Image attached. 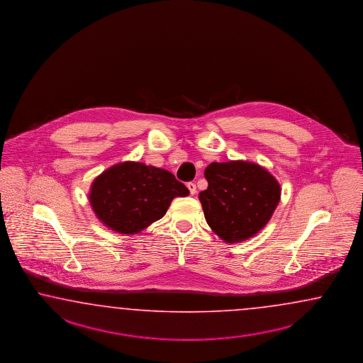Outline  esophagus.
<instances>
[{"instance_id":"obj_1","label":"esophagus","mask_w":363,"mask_h":363,"mask_svg":"<svg viewBox=\"0 0 363 363\" xmlns=\"http://www.w3.org/2000/svg\"><path fill=\"white\" fill-rule=\"evenodd\" d=\"M187 189H189V191H190L191 195H194L196 193V185H195L194 182H189L187 184Z\"/></svg>"}]
</instances>
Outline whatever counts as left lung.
<instances>
[{"label": "left lung", "mask_w": 363, "mask_h": 363, "mask_svg": "<svg viewBox=\"0 0 363 363\" xmlns=\"http://www.w3.org/2000/svg\"><path fill=\"white\" fill-rule=\"evenodd\" d=\"M199 193L204 218L225 242L250 239L270 220L281 199V186L265 168L247 161L211 162Z\"/></svg>", "instance_id": "1"}]
</instances>
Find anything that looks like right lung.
Returning a JSON list of instances; mask_svg holds the SVG:
<instances>
[{
  "label": "right lung",
  "instance_id": "add662e5",
  "mask_svg": "<svg viewBox=\"0 0 363 363\" xmlns=\"http://www.w3.org/2000/svg\"><path fill=\"white\" fill-rule=\"evenodd\" d=\"M186 195L187 187L168 170L125 161L93 181L89 202L110 230L133 235L161 219L176 196Z\"/></svg>",
  "mask_w": 363,
  "mask_h": 363
}]
</instances>
